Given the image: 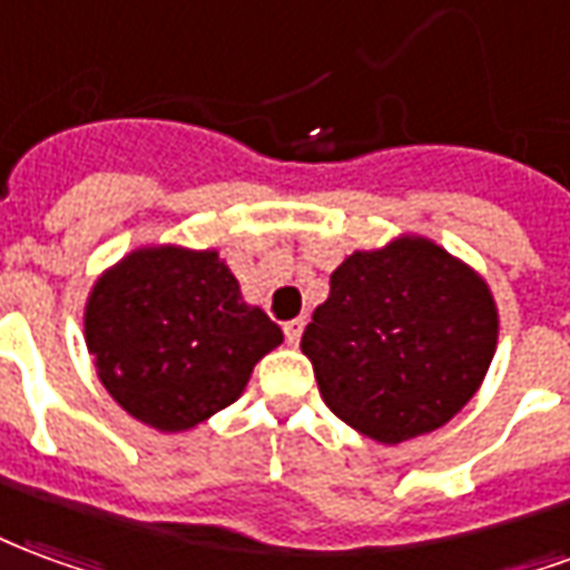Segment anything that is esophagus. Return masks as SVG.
Instances as JSON below:
<instances>
[{
	"instance_id": "1",
	"label": "esophagus",
	"mask_w": 570,
	"mask_h": 570,
	"mask_svg": "<svg viewBox=\"0 0 570 570\" xmlns=\"http://www.w3.org/2000/svg\"><path fill=\"white\" fill-rule=\"evenodd\" d=\"M285 340H288L291 346H297L301 343V334H303V318H291V322H285Z\"/></svg>"
}]
</instances>
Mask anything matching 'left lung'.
Masks as SVG:
<instances>
[{
    "mask_svg": "<svg viewBox=\"0 0 570 570\" xmlns=\"http://www.w3.org/2000/svg\"><path fill=\"white\" fill-rule=\"evenodd\" d=\"M498 340L485 282L428 239L355 252L331 273L301 348L325 404L380 443L446 425L480 389Z\"/></svg>",
    "mask_w": 570,
    "mask_h": 570,
    "instance_id": "obj_1",
    "label": "left lung"
}]
</instances>
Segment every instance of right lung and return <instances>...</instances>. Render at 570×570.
<instances>
[{"mask_svg": "<svg viewBox=\"0 0 570 570\" xmlns=\"http://www.w3.org/2000/svg\"><path fill=\"white\" fill-rule=\"evenodd\" d=\"M87 348L99 380L132 419L185 431L230 406L255 364L282 343L215 252L145 248L90 294Z\"/></svg>", "mask_w": 570, "mask_h": 570, "instance_id": "right-lung-1", "label": "right lung"}]
</instances>
